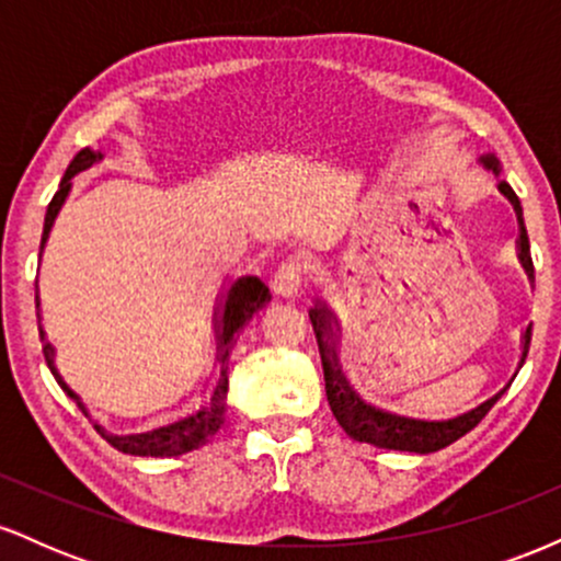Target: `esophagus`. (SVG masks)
<instances>
[{
  "instance_id": "esophagus-1",
  "label": "esophagus",
  "mask_w": 561,
  "mask_h": 561,
  "mask_svg": "<svg viewBox=\"0 0 561 561\" xmlns=\"http://www.w3.org/2000/svg\"><path fill=\"white\" fill-rule=\"evenodd\" d=\"M302 287H306V266L300 261H285L276 268L272 289L279 298H298Z\"/></svg>"
}]
</instances>
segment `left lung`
<instances>
[{
	"mask_svg": "<svg viewBox=\"0 0 561 561\" xmlns=\"http://www.w3.org/2000/svg\"><path fill=\"white\" fill-rule=\"evenodd\" d=\"M482 165L491 169L493 173H499V160L493 156L482 158ZM501 192L512 199L514 210H517L519 218V261H523L525 272L530 274V279L536 276V268H533V255H530V240H527V229H525V218H523V205H519L517 192L512 190L506 182H501ZM311 324L313 332H317V343H319V353H321V366H324V385H327V401H330V409L337 420L340 427L345 430L353 440L358 443H371L377 448H388V450H411V454H433V450H440L450 446L454 440H459L461 435H467L469 430L478 427L482 422V416L493 409V403L504 396V390L495 392L491 401L480 403L478 409L467 411V414L456 416V420L448 422H422V420H405V416H396L388 414V411H379L375 405H366L356 392L351 390L347 379L343 377L337 364V353H334V334H332V324L337 327V319L332 317L327 308H313L311 311ZM530 337H533V327L525 330V345H523V362L527 358V351H530Z\"/></svg>",
	"mask_w": 561,
	"mask_h": 561,
	"instance_id": "1",
	"label": "left lung"
}]
</instances>
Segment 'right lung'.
<instances>
[{
	"label": "right lung",
	"mask_w": 561,
	"mask_h": 561,
	"mask_svg": "<svg viewBox=\"0 0 561 561\" xmlns=\"http://www.w3.org/2000/svg\"><path fill=\"white\" fill-rule=\"evenodd\" d=\"M100 158H102L100 152H94L92 147H83V150L76 152V158L70 160L66 176H62V182H60V190L55 192L53 203H49V208H47V216H44L42 248H44V242H47L49 229H53V224H55L57 214H60L62 203H66V197L70 192V179H73L76 173L87 171L89 165H94ZM268 300H272V293H268V287L263 285L259 276H242V279H237L234 285H231L229 295H227V306H224L221 334H218V337H221V345H224L221 362H227L229 347H231V343H234L237 332L242 330L244 321L253 319L255 313H259ZM36 319H38V295H36ZM38 337H42L44 358H47V366H49V371L55 375L57 385H60V388L66 390L70 398H73L76 405H79L81 411H87V409H83L81 398L76 396V392L70 390L66 382H62L60 375H57L55 347L49 345L47 340H44L42 330H38ZM227 390H229L227 366H221V375H218L214 396H210V401L205 403L203 409L197 411V414L184 416V420L173 422V424H169V427H158V430H152V433H141V435H113V433H105L100 424H94V427H96V433L105 437V440L111 443L115 450H124V454H131V456H179V454H186V450H195L199 446H205V443H208L210 437L218 433V427H221V422H224V409H227Z\"/></svg>",
	"instance_id": "1"
}]
</instances>
